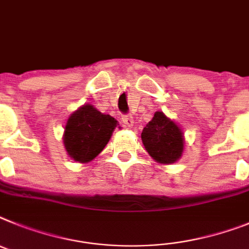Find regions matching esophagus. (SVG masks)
Returning a JSON list of instances; mask_svg holds the SVG:
<instances>
[{"label": "esophagus", "mask_w": 249, "mask_h": 249, "mask_svg": "<svg viewBox=\"0 0 249 249\" xmlns=\"http://www.w3.org/2000/svg\"><path fill=\"white\" fill-rule=\"evenodd\" d=\"M122 122L124 123V126L126 127H132L133 126V117L129 116V114H127V116H123L122 117Z\"/></svg>", "instance_id": "1"}]
</instances>
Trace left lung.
<instances>
[{
	"mask_svg": "<svg viewBox=\"0 0 249 249\" xmlns=\"http://www.w3.org/2000/svg\"><path fill=\"white\" fill-rule=\"evenodd\" d=\"M141 139L148 155L161 165H171L181 159L185 146L184 132L163 112H155L142 129Z\"/></svg>",
	"mask_w": 249,
	"mask_h": 249,
	"instance_id": "1",
	"label": "left lung"
}]
</instances>
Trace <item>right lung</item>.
Returning <instances> with one entry per match:
<instances>
[{"label": "right lung", "mask_w": 249, "mask_h": 249, "mask_svg": "<svg viewBox=\"0 0 249 249\" xmlns=\"http://www.w3.org/2000/svg\"><path fill=\"white\" fill-rule=\"evenodd\" d=\"M117 122L109 114L84 104L70 114L64 127L63 143L71 160L87 163L101 154L109 142Z\"/></svg>", "instance_id": "add662e5"}]
</instances>
